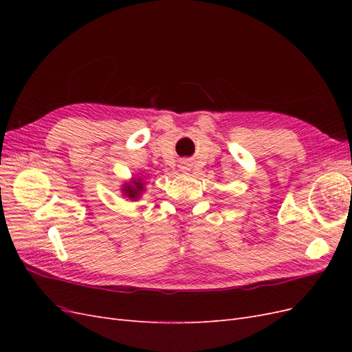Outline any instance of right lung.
Returning <instances> with one entry per match:
<instances>
[{
  "label": "right lung",
  "mask_w": 352,
  "mask_h": 352,
  "mask_svg": "<svg viewBox=\"0 0 352 352\" xmlns=\"http://www.w3.org/2000/svg\"><path fill=\"white\" fill-rule=\"evenodd\" d=\"M122 192L123 195H126L129 199L132 201H136L138 198H140L141 192H144V184L141 179H133L131 180L129 184H124L123 188H122Z\"/></svg>",
  "instance_id": "1"
}]
</instances>
